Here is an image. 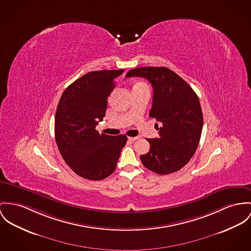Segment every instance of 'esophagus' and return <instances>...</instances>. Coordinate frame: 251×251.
<instances>
[{
    "mask_svg": "<svg viewBox=\"0 0 251 251\" xmlns=\"http://www.w3.org/2000/svg\"><path fill=\"white\" fill-rule=\"evenodd\" d=\"M137 138H138L137 136H135V137H128V139H129L130 141H135Z\"/></svg>",
    "mask_w": 251,
    "mask_h": 251,
    "instance_id": "1",
    "label": "esophagus"
}]
</instances>
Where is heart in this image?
<instances>
[{"mask_svg":"<svg viewBox=\"0 0 251 251\" xmlns=\"http://www.w3.org/2000/svg\"><path fill=\"white\" fill-rule=\"evenodd\" d=\"M139 84H144V83H137L136 85H139Z\"/></svg>","mask_w":251,"mask_h":251,"instance_id":"b5f03b06","label":"heart"}]
</instances>
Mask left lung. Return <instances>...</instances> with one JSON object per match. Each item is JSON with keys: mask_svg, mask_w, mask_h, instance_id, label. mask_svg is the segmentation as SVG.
<instances>
[{"mask_svg": "<svg viewBox=\"0 0 251 251\" xmlns=\"http://www.w3.org/2000/svg\"><path fill=\"white\" fill-rule=\"evenodd\" d=\"M133 76L145 78L152 84L149 116L160 124L159 136L147 138L150 150L140 155L141 162L154 173L176 172L188 163L200 142L203 117L199 97L182 78L164 67L136 68L126 75Z\"/></svg>", "mask_w": 251, "mask_h": 251, "instance_id": "8db88e82", "label": "left lung"}]
</instances>
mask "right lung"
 I'll return each instance as SVG.
<instances>
[{"mask_svg":"<svg viewBox=\"0 0 251 251\" xmlns=\"http://www.w3.org/2000/svg\"><path fill=\"white\" fill-rule=\"evenodd\" d=\"M124 70L91 72L63 93L54 121L55 140L65 162L78 176L100 180L116 168L125 135L99 134L96 126L106 115L115 80Z\"/></svg>","mask_w":251,"mask_h":251,"instance_id":"1","label":"right lung"}]
</instances>
